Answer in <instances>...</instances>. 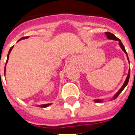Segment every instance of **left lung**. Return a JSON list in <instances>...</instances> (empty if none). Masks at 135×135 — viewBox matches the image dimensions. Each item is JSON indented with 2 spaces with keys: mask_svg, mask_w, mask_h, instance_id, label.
<instances>
[{
  "mask_svg": "<svg viewBox=\"0 0 135 135\" xmlns=\"http://www.w3.org/2000/svg\"><path fill=\"white\" fill-rule=\"evenodd\" d=\"M105 34H106V36H107V38L108 39H110V40H113V41H118V45H119V46L120 47V48L122 49V50L124 52L126 53V55H127V58H128V61H129V63H130V61H129V59H128V54H127V52H126V49H125V47L123 46V43H122L121 41L120 40L119 38H118L117 37L115 36V35L113 34V33H111L110 32H106L105 33ZM130 69H129V71H128V76H127V78H126V80H125V82H124L123 85H122V87L120 88V90L118 91L116 93H115V94H114V96L113 97V98L111 99V100H113V99H115L117 98V97L120 94V93L123 91V90H124V88H126V86H127V85H128V81H129V78H130ZM94 102L96 103H102V102H104V101L103 100V99H94Z\"/></svg>",
  "mask_w": 135,
  "mask_h": 135,
  "instance_id": "obj_1",
  "label": "left lung"
}]
</instances>
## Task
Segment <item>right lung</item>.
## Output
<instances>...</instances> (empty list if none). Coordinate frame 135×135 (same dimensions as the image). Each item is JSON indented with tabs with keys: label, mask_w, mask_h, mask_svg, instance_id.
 Masks as SVG:
<instances>
[{
	"label": "right lung",
	"mask_w": 135,
	"mask_h": 135,
	"mask_svg": "<svg viewBox=\"0 0 135 135\" xmlns=\"http://www.w3.org/2000/svg\"><path fill=\"white\" fill-rule=\"evenodd\" d=\"M28 36L27 37H22V38H20V40L18 41H21V40H23V39H26V38H28ZM13 47L12 46V47H10V49H9V52H8V55H7V61H6V63H5V70H4V74H5V69H6V64H7V60L9 59V53L11 52V51L12 50V48H13ZM50 105H51V104H41V105H38V106H37V107H41V108H45V107H49Z\"/></svg>",
	"instance_id": "1"
}]
</instances>
